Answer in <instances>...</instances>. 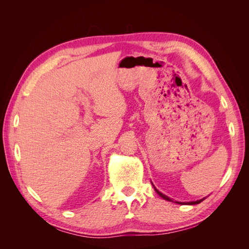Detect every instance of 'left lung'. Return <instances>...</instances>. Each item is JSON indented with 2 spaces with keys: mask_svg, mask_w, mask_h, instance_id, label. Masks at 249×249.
Wrapping results in <instances>:
<instances>
[{
  "mask_svg": "<svg viewBox=\"0 0 249 249\" xmlns=\"http://www.w3.org/2000/svg\"><path fill=\"white\" fill-rule=\"evenodd\" d=\"M153 184V183H152ZM153 187H154V189L156 190V192L160 195V196L162 197V198H164V199H166V200H168V201H173L170 197H168V196H166V195H164L163 193H161L159 190L157 189V188L153 185ZM206 199V197L205 198H202V199H199V200H196V201H189V202H180V201H177L178 203H179V205H197V203H200L202 200H205Z\"/></svg>",
  "mask_w": 249,
  "mask_h": 249,
  "instance_id": "obj_1",
  "label": "left lung"
}]
</instances>
